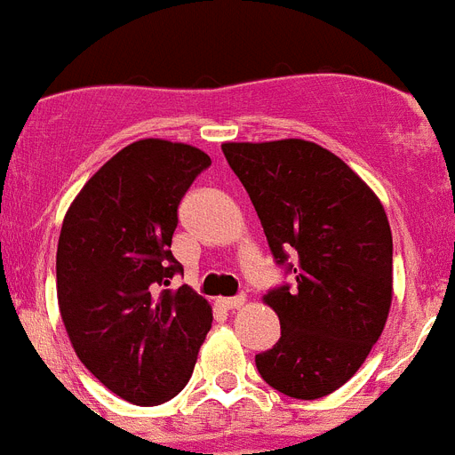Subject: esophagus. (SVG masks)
<instances>
[{
  "instance_id": "esophagus-1",
  "label": "esophagus",
  "mask_w": 455,
  "mask_h": 455,
  "mask_svg": "<svg viewBox=\"0 0 455 455\" xmlns=\"http://www.w3.org/2000/svg\"><path fill=\"white\" fill-rule=\"evenodd\" d=\"M243 303H246L243 296H235V299H219V307L223 309H239Z\"/></svg>"
}]
</instances>
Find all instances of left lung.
Returning a JSON list of instances; mask_svg holds the SVG:
<instances>
[{
  "mask_svg": "<svg viewBox=\"0 0 455 455\" xmlns=\"http://www.w3.org/2000/svg\"><path fill=\"white\" fill-rule=\"evenodd\" d=\"M293 287L268 289L280 339L259 376L293 399H321L363 367L392 305V230L376 193L331 150L300 139L223 143Z\"/></svg>",
  "mask_w": 455,
  "mask_h": 455,
  "instance_id": "1",
  "label": "left lung"
}]
</instances>
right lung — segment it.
I'll list each match as a JSON object with an SVG mask.
<instances>
[{
    "label": "right lung",
    "instance_id": "obj_1",
    "mask_svg": "<svg viewBox=\"0 0 455 455\" xmlns=\"http://www.w3.org/2000/svg\"><path fill=\"white\" fill-rule=\"evenodd\" d=\"M212 159L143 139L111 156L72 200L56 248V296L84 367L120 399L159 405L184 389L212 307L182 284L172 232L184 193Z\"/></svg>",
    "mask_w": 455,
    "mask_h": 455
}]
</instances>
